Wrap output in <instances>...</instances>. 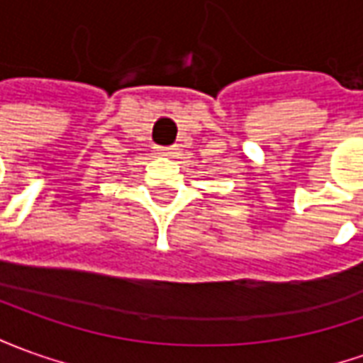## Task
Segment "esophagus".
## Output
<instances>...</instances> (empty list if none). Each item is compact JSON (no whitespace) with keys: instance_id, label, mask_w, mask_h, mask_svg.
Returning a JSON list of instances; mask_svg holds the SVG:
<instances>
[{"instance_id":"34e87169","label":"esophagus","mask_w":363,"mask_h":363,"mask_svg":"<svg viewBox=\"0 0 363 363\" xmlns=\"http://www.w3.org/2000/svg\"><path fill=\"white\" fill-rule=\"evenodd\" d=\"M174 154H176V148H157V156L172 157Z\"/></svg>"}]
</instances>
